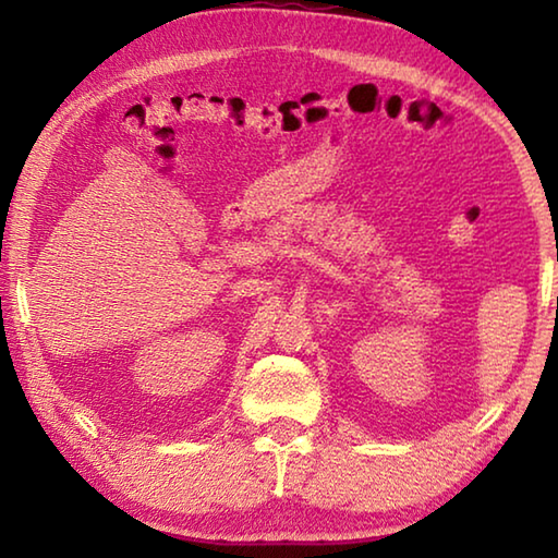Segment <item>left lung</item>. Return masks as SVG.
I'll use <instances>...</instances> for the list:
<instances>
[{
	"instance_id": "8db88e82",
	"label": "left lung",
	"mask_w": 558,
	"mask_h": 558,
	"mask_svg": "<svg viewBox=\"0 0 558 558\" xmlns=\"http://www.w3.org/2000/svg\"><path fill=\"white\" fill-rule=\"evenodd\" d=\"M556 307H558V298H556Z\"/></svg>"
}]
</instances>
